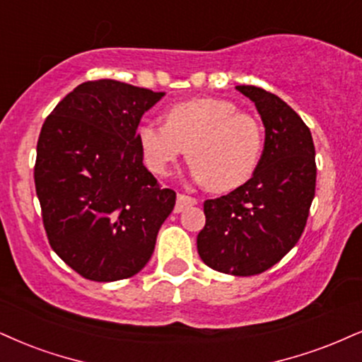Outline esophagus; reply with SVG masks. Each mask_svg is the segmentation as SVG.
Segmentation results:
<instances>
[{
	"instance_id": "esophagus-1",
	"label": "esophagus",
	"mask_w": 362,
	"mask_h": 362,
	"mask_svg": "<svg viewBox=\"0 0 362 362\" xmlns=\"http://www.w3.org/2000/svg\"><path fill=\"white\" fill-rule=\"evenodd\" d=\"M196 203H198V199H196L194 196H189V194L180 193V194H177L176 206H174V211H176V213H181V211H185L186 208L193 206V204H196Z\"/></svg>"
}]
</instances>
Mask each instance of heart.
Wrapping results in <instances>:
<instances>
[{"mask_svg": "<svg viewBox=\"0 0 362 362\" xmlns=\"http://www.w3.org/2000/svg\"><path fill=\"white\" fill-rule=\"evenodd\" d=\"M166 124L144 120L137 129L142 158L156 174H168L186 154L193 176L211 191L245 185L260 163L263 131L255 115L225 99H191L168 107Z\"/></svg>", "mask_w": 362, "mask_h": 362, "instance_id": "b5f03b06", "label": "heart"}]
</instances>
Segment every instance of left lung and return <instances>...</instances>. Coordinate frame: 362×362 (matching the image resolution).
Returning a JSON list of instances; mask_svg holds the SVG:
<instances>
[{
  "mask_svg": "<svg viewBox=\"0 0 362 362\" xmlns=\"http://www.w3.org/2000/svg\"><path fill=\"white\" fill-rule=\"evenodd\" d=\"M255 102L265 146L253 176L216 199L204 202L206 225L198 253L221 274L258 275L279 263L304 233L315 194V147L305 122L280 97L238 86Z\"/></svg>",
  "mask_w": 362,
  "mask_h": 362,
  "instance_id": "obj_1",
  "label": "left lung"
}]
</instances>
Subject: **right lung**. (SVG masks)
<instances>
[{"mask_svg":"<svg viewBox=\"0 0 362 362\" xmlns=\"http://www.w3.org/2000/svg\"><path fill=\"white\" fill-rule=\"evenodd\" d=\"M163 92L100 78L80 83L45 119L35 188L48 243L87 280L146 267L176 193L142 164L137 127Z\"/></svg>","mask_w":362,"mask_h":362,"instance_id":"add662e5","label":"right lung"}]
</instances>
